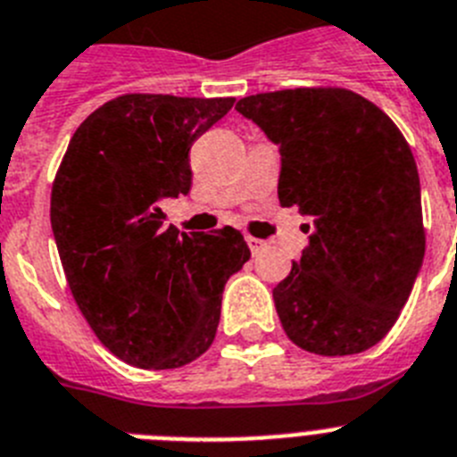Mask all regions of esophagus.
<instances>
[{
	"mask_svg": "<svg viewBox=\"0 0 457 457\" xmlns=\"http://www.w3.org/2000/svg\"><path fill=\"white\" fill-rule=\"evenodd\" d=\"M245 244H248V248H251V253L253 255H260L262 251H264V248H267V241L264 239H255V237H245Z\"/></svg>",
	"mask_w": 457,
	"mask_h": 457,
	"instance_id": "34e87169",
	"label": "esophagus"
}]
</instances>
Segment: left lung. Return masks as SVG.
Returning a JSON list of instances; mask_svg holds the SVG:
<instances>
[{"mask_svg":"<svg viewBox=\"0 0 457 457\" xmlns=\"http://www.w3.org/2000/svg\"><path fill=\"white\" fill-rule=\"evenodd\" d=\"M237 110L278 145L280 204L315 220L273 287L287 338L322 356L366 352L400 317L426 255L410 145L375 103L340 87L267 91Z\"/></svg>","mask_w":457,"mask_h":457,"instance_id":"8db88e82","label":"left lung"}]
</instances>
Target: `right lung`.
<instances>
[{"label": "right lung", "mask_w": 457, "mask_h": 457, "mask_svg": "<svg viewBox=\"0 0 457 457\" xmlns=\"http://www.w3.org/2000/svg\"><path fill=\"white\" fill-rule=\"evenodd\" d=\"M234 98L124 94L78 126L57 170L50 223L91 331L145 370L181 368L216 338L223 287L251 260L239 229L165 228L158 202L190 190L188 152Z\"/></svg>", "instance_id": "right-lung-1"}]
</instances>
